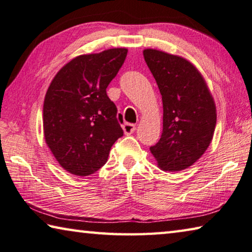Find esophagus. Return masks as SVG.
Returning a JSON list of instances; mask_svg holds the SVG:
<instances>
[{"label":"esophagus","mask_w":252,"mask_h":252,"mask_svg":"<svg viewBox=\"0 0 252 252\" xmlns=\"http://www.w3.org/2000/svg\"><path fill=\"white\" fill-rule=\"evenodd\" d=\"M123 129H124V133L126 135H130L131 133H134L135 130V125L134 124H129V123H125L123 125Z\"/></svg>","instance_id":"esophagus-1"}]
</instances>
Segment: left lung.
Returning <instances> with one entry per match:
<instances>
[{"label": "left lung", "mask_w": 252, "mask_h": 252, "mask_svg": "<svg viewBox=\"0 0 252 252\" xmlns=\"http://www.w3.org/2000/svg\"><path fill=\"white\" fill-rule=\"evenodd\" d=\"M144 59L163 101V133L151 152L163 171H182L199 159L212 141L217 110L194 65L182 57L145 49Z\"/></svg>", "instance_id": "1"}]
</instances>
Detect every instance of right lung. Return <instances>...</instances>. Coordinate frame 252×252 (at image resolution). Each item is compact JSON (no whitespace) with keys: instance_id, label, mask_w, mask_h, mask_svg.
<instances>
[{"instance_id":"obj_1","label":"right lung","mask_w":252,"mask_h":252,"mask_svg":"<svg viewBox=\"0 0 252 252\" xmlns=\"http://www.w3.org/2000/svg\"><path fill=\"white\" fill-rule=\"evenodd\" d=\"M127 49L76 57L53 78L43 104L44 139L65 171L87 176L104 166L124 135L117 107L106 88L122 68Z\"/></svg>"}]
</instances>
